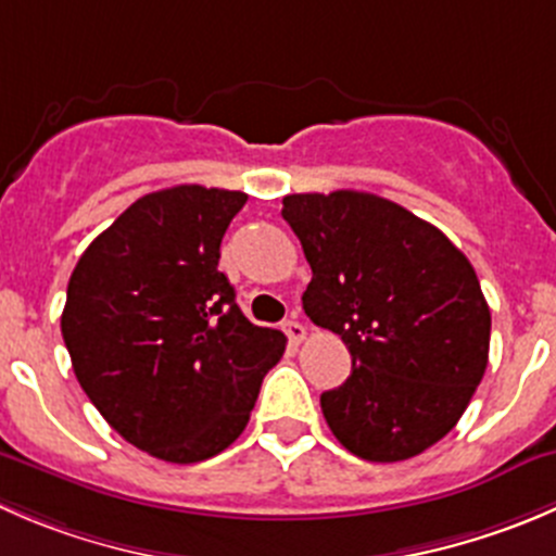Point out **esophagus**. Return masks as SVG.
Segmentation results:
<instances>
[{
    "label": "esophagus",
    "mask_w": 556,
    "mask_h": 556,
    "mask_svg": "<svg viewBox=\"0 0 556 556\" xmlns=\"http://www.w3.org/2000/svg\"><path fill=\"white\" fill-rule=\"evenodd\" d=\"M282 331L288 333V342L293 344V348H299V344L304 342V337H306V328L301 326L299 320H288V323H285V326H282Z\"/></svg>",
    "instance_id": "esophagus-1"
}]
</instances>
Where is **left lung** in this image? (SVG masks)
Returning a JSON list of instances; mask_svg holds the SVG:
<instances>
[{"label": "left lung", "mask_w": 556, "mask_h": 556, "mask_svg": "<svg viewBox=\"0 0 556 556\" xmlns=\"http://www.w3.org/2000/svg\"><path fill=\"white\" fill-rule=\"evenodd\" d=\"M312 266L304 312L339 333L353 371L320 396L333 438L366 462H404L443 440L489 364L492 312L443 230L371 192L282 198Z\"/></svg>", "instance_id": "obj_1"}]
</instances>
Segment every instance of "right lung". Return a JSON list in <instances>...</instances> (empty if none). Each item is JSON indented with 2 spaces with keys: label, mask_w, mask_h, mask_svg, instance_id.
<instances>
[{
  "label": "right lung",
  "mask_w": 556,
  "mask_h": 556,
  "mask_svg": "<svg viewBox=\"0 0 556 556\" xmlns=\"http://www.w3.org/2000/svg\"><path fill=\"white\" fill-rule=\"evenodd\" d=\"M244 192L179 185L138 198L67 285L62 337L80 388L135 448L195 465L244 432L285 337L236 304L219 263Z\"/></svg>",
  "instance_id": "obj_1"
}]
</instances>
